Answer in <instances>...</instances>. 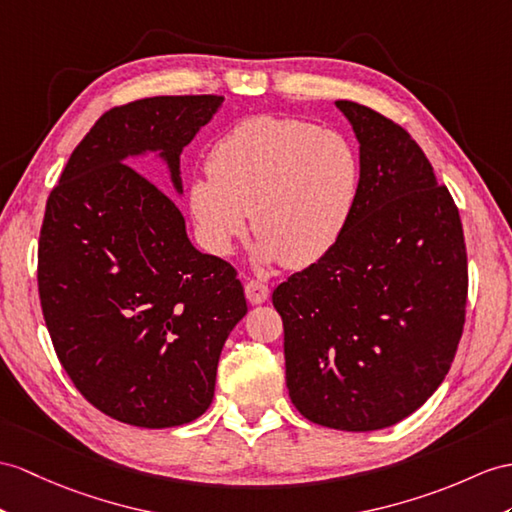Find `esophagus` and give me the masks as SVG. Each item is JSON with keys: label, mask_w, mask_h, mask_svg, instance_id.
I'll return each instance as SVG.
<instances>
[{"label": "esophagus", "mask_w": 512, "mask_h": 512, "mask_svg": "<svg viewBox=\"0 0 512 512\" xmlns=\"http://www.w3.org/2000/svg\"><path fill=\"white\" fill-rule=\"evenodd\" d=\"M245 297L249 299V304H263L269 297V286L260 280H249L245 284Z\"/></svg>", "instance_id": "esophagus-1"}]
</instances>
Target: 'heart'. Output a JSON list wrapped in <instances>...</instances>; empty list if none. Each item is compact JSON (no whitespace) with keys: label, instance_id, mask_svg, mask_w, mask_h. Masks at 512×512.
I'll return each instance as SVG.
<instances>
[{"label":"heart","instance_id":"b5f03b06","mask_svg":"<svg viewBox=\"0 0 512 512\" xmlns=\"http://www.w3.org/2000/svg\"><path fill=\"white\" fill-rule=\"evenodd\" d=\"M208 176L189 184V210L210 252L228 256L249 210L258 263L304 269L343 239L358 208L363 165L339 132L315 123L249 117L210 147Z\"/></svg>","mask_w":512,"mask_h":512}]
</instances>
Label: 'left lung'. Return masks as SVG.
I'll use <instances>...</instances> for the list:
<instances>
[{"instance_id": "8db88e82", "label": "left lung", "mask_w": 512, "mask_h": 512, "mask_svg": "<svg viewBox=\"0 0 512 512\" xmlns=\"http://www.w3.org/2000/svg\"><path fill=\"white\" fill-rule=\"evenodd\" d=\"M360 143L350 228L282 282L286 386L308 421L345 432L413 415L450 371L465 326L467 252L447 186L402 126L336 102Z\"/></svg>"}]
</instances>
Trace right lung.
I'll return each mask as SVG.
<instances>
[{"label":"right lung","instance_id":"add662e5","mask_svg":"<svg viewBox=\"0 0 512 512\" xmlns=\"http://www.w3.org/2000/svg\"><path fill=\"white\" fill-rule=\"evenodd\" d=\"M221 104L162 95L110 108L47 199L39 295L54 350L86 400L130 426L202 417L247 313L234 267L195 249L176 202L128 165L156 154L182 195V149Z\"/></svg>","mask_w":512,"mask_h":512}]
</instances>
